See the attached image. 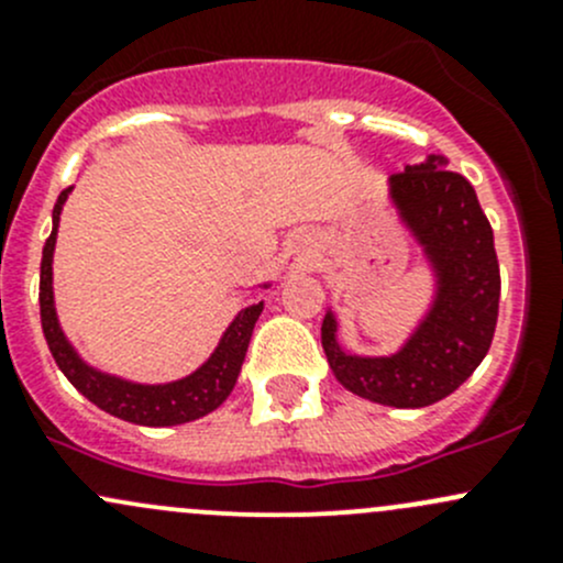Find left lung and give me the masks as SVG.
<instances>
[{
	"label": "left lung",
	"mask_w": 563,
	"mask_h": 563,
	"mask_svg": "<svg viewBox=\"0 0 563 563\" xmlns=\"http://www.w3.org/2000/svg\"><path fill=\"white\" fill-rule=\"evenodd\" d=\"M430 155L389 176V198L428 255L435 297L428 316L391 356H356L338 343L332 310L321 345L334 378L354 395L395 408H424L452 395L485 360L498 321V275L493 229L463 174Z\"/></svg>",
	"instance_id": "obj_1"
}]
</instances>
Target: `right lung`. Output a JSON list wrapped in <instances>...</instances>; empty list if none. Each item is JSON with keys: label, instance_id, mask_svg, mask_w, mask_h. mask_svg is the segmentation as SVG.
<instances>
[{"label": "right lung", "instance_id": "obj_1", "mask_svg": "<svg viewBox=\"0 0 563 563\" xmlns=\"http://www.w3.org/2000/svg\"><path fill=\"white\" fill-rule=\"evenodd\" d=\"M70 190L73 187H67L56 198L54 229H51V236L45 240L43 261H40V321H43L45 343H48L59 371L65 373L67 382L81 391L87 400H92L95 406L103 408L111 417L124 419V422L146 424V428H168V424H185L198 417H207L234 389L247 354L250 334H253L255 321H258L261 310H264V302L240 310L223 332V338H220L214 354L196 373L179 378V382L135 384L95 371L92 365H87L78 356V351L73 349L70 340L62 332L54 308V286H51L56 229H59V214Z\"/></svg>", "mask_w": 563, "mask_h": 563}]
</instances>
